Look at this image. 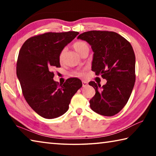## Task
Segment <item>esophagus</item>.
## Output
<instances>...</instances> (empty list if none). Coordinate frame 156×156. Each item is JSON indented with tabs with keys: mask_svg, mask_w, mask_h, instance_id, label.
<instances>
[{
	"mask_svg": "<svg viewBox=\"0 0 156 156\" xmlns=\"http://www.w3.org/2000/svg\"><path fill=\"white\" fill-rule=\"evenodd\" d=\"M82 83H83V87H85L88 86V83L86 80H83V81H82Z\"/></svg>",
	"mask_w": 156,
	"mask_h": 156,
	"instance_id": "1",
	"label": "esophagus"
}]
</instances>
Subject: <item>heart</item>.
<instances>
[{"label": "heart", "mask_w": 156, "mask_h": 156, "mask_svg": "<svg viewBox=\"0 0 156 156\" xmlns=\"http://www.w3.org/2000/svg\"><path fill=\"white\" fill-rule=\"evenodd\" d=\"M73 48H74L76 51H77L80 55H82L85 51H89V47L88 45V44L83 41L76 42V43L73 44ZM66 51H67V50H66V49L65 48L63 49L61 51V52L60 53L59 60L60 62H62L63 59H64V57L66 54ZM73 73L75 76H78V77H81V76H84V71L83 70H76L73 72Z\"/></svg>", "instance_id": "obj_1"}]
</instances>
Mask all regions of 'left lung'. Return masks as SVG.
<instances>
[{
  "label": "left lung",
  "instance_id": "1",
  "mask_svg": "<svg viewBox=\"0 0 156 156\" xmlns=\"http://www.w3.org/2000/svg\"><path fill=\"white\" fill-rule=\"evenodd\" d=\"M78 38L91 46V70L107 80L102 87L89 82V85L96 90L89 101L91 109L105 116L117 114L128 102L135 84L136 56L133 47L124 37L113 31H86Z\"/></svg>",
  "mask_w": 156,
  "mask_h": 156
}]
</instances>
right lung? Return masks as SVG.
<instances>
[{
	"label": "right lung",
	"instance_id": "obj_1",
	"mask_svg": "<svg viewBox=\"0 0 156 156\" xmlns=\"http://www.w3.org/2000/svg\"><path fill=\"white\" fill-rule=\"evenodd\" d=\"M78 34L48 32L33 36L20 50L16 75L23 96L43 118L52 119L67 112L72 98L83 86L78 78H69L62 84L53 79V69L60 67V53Z\"/></svg>",
	"mask_w": 156,
	"mask_h": 156
}]
</instances>
